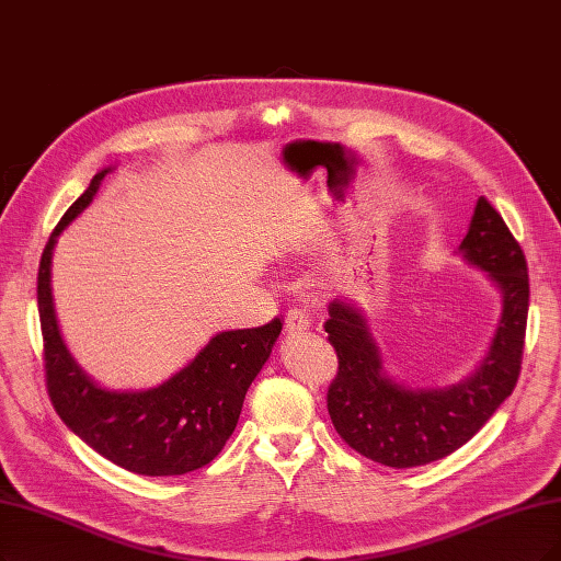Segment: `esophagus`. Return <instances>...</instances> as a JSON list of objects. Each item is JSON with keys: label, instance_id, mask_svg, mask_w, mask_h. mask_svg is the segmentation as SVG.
<instances>
[{"label": "esophagus", "instance_id": "34e87169", "mask_svg": "<svg viewBox=\"0 0 561 561\" xmlns=\"http://www.w3.org/2000/svg\"><path fill=\"white\" fill-rule=\"evenodd\" d=\"M309 325H312V317H309L307 312H302V309H298V307L288 309V314H286L288 333H305V330H309Z\"/></svg>", "mask_w": 561, "mask_h": 561}]
</instances>
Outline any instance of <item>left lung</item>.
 Instances as JSON below:
<instances>
[{"label":"left lung","mask_w":561,"mask_h":561,"mask_svg":"<svg viewBox=\"0 0 561 561\" xmlns=\"http://www.w3.org/2000/svg\"><path fill=\"white\" fill-rule=\"evenodd\" d=\"M458 254L500 288L502 317L479 367L453 386L416 388L396 381L383 369L363 309L346 298L328 302L330 319L323 328L340 360L328 388L330 421L351 448L379 465L409 469L446 458L490 421L520 375L529 312L527 261L502 215L483 196L476 201Z\"/></svg>","instance_id":"left-lung-1"}]
</instances>
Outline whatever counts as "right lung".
<instances>
[{"label": "right lung", "instance_id": "obj_1", "mask_svg": "<svg viewBox=\"0 0 561 561\" xmlns=\"http://www.w3.org/2000/svg\"><path fill=\"white\" fill-rule=\"evenodd\" d=\"M115 165L99 171L59 219L38 263V317L48 396L65 425L113 465L140 476H182L213 462L231 437L247 388L273 354L282 321L224 330L154 388L113 390L82 369L59 333L50 263L61 231L92 203Z\"/></svg>", "mask_w": 561, "mask_h": 561}]
</instances>
